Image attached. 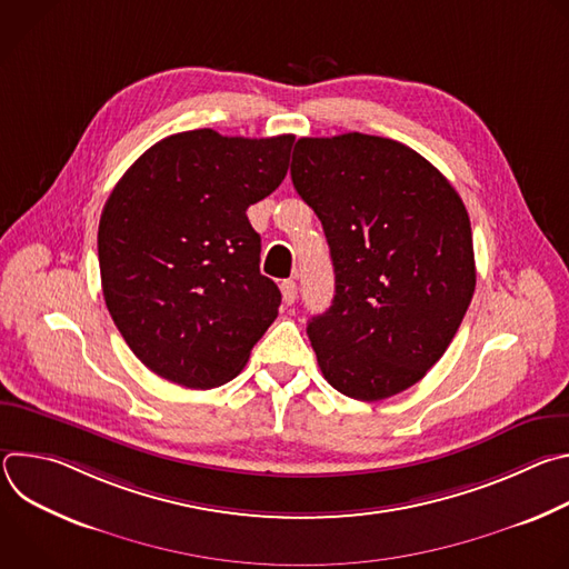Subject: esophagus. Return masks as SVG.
<instances>
[{
    "mask_svg": "<svg viewBox=\"0 0 569 569\" xmlns=\"http://www.w3.org/2000/svg\"><path fill=\"white\" fill-rule=\"evenodd\" d=\"M281 295H283V303H295V299H297V283L295 281H283L281 283Z\"/></svg>",
    "mask_w": 569,
    "mask_h": 569,
    "instance_id": "34e87169",
    "label": "esophagus"
}]
</instances>
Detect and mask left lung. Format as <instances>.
Masks as SVG:
<instances>
[{
	"mask_svg": "<svg viewBox=\"0 0 569 569\" xmlns=\"http://www.w3.org/2000/svg\"><path fill=\"white\" fill-rule=\"evenodd\" d=\"M290 176L321 220L336 270L331 308L306 329L323 378L367 402L417 385L475 292L459 193L410 146L362 132L301 137Z\"/></svg>",
	"mask_w": 569,
	"mask_h": 569,
	"instance_id": "1",
	"label": "left lung"
}]
</instances>
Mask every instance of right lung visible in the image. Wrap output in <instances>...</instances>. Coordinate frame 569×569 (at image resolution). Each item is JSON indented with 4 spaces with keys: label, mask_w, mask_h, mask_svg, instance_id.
Listing matches in <instances>:
<instances>
[{
    "label": "right lung",
    "mask_w": 569,
    "mask_h": 569,
    "mask_svg": "<svg viewBox=\"0 0 569 569\" xmlns=\"http://www.w3.org/2000/svg\"><path fill=\"white\" fill-rule=\"evenodd\" d=\"M295 137H222L211 128L150 146L112 189L99 222L106 306L157 376L211 389L246 367L277 319L248 207L286 178Z\"/></svg>",
    "instance_id": "obj_1"
}]
</instances>
